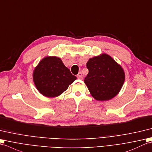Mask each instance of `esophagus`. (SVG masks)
<instances>
[{
  "instance_id": "obj_1",
  "label": "esophagus",
  "mask_w": 152,
  "mask_h": 152,
  "mask_svg": "<svg viewBox=\"0 0 152 152\" xmlns=\"http://www.w3.org/2000/svg\"><path fill=\"white\" fill-rule=\"evenodd\" d=\"M77 78H78L79 79H83V74H82V73L81 72H79L78 74H77Z\"/></svg>"
}]
</instances>
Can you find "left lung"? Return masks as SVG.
I'll return each instance as SVG.
<instances>
[{
	"label": "left lung",
	"instance_id": "8db88e82",
	"mask_svg": "<svg viewBox=\"0 0 152 152\" xmlns=\"http://www.w3.org/2000/svg\"><path fill=\"white\" fill-rule=\"evenodd\" d=\"M86 67L89 72L84 81L94 98L106 101L117 95L123 86L125 74L109 55L103 54L89 59Z\"/></svg>",
	"mask_w": 152,
	"mask_h": 152
}]
</instances>
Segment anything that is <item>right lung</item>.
Returning <instances> with one entry per match:
<instances>
[{"label": "right lung", "mask_w": 152, "mask_h": 152, "mask_svg": "<svg viewBox=\"0 0 152 152\" xmlns=\"http://www.w3.org/2000/svg\"><path fill=\"white\" fill-rule=\"evenodd\" d=\"M34 82L43 96L54 97L66 91L76 77L57 57H46L36 67L33 73Z\"/></svg>", "instance_id": "right-lung-1"}]
</instances>
